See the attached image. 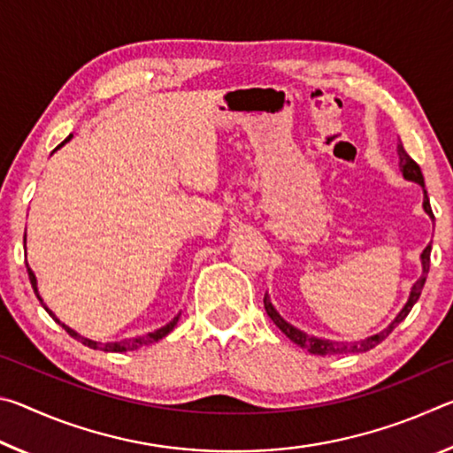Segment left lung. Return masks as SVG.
<instances>
[{"mask_svg": "<svg viewBox=\"0 0 453 453\" xmlns=\"http://www.w3.org/2000/svg\"><path fill=\"white\" fill-rule=\"evenodd\" d=\"M397 156H400V172L403 173V178L408 181H413V183H419L421 189H424V211L427 213L429 218L434 219V213H432V205H429V197H427V191H426V183H424V175H421V170L419 165L413 162V159L408 156V151L403 150L402 142L397 143ZM429 254H432V243L426 245V250L421 251V275L419 280L413 283L411 286V291H410V297L408 302H405L403 308L400 310V313L394 318L392 324H389L388 327H383L381 332L373 334L370 337H365V340H357V342H335V340H326V337H316V335H310L302 332V329H297L296 326H291L289 321L283 319L280 316V311L273 308V303L270 300V296H264V308L267 311V316L272 318V321L275 326H278L283 334H286L291 342L297 343V346L308 349L310 354H316V356H332V354H362V351H367L378 346V343H381L386 337L394 332V329L402 324V321L408 318V313L411 311L413 305H416V302L419 300L421 296V289H424V283H426V278H427V272H429Z\"/></svg>", "mask_w": 453, "mask_h": 453, "instance_id": "8db88e82", "label": "left lung"}]
</instances>
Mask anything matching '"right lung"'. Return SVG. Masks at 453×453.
Listing matches in <instances>:
<instances>
[{
	"instance_id": "add662e5",
	"label": "right lung",
	"mask_w": 453,
	"mask_h": 453,
	"mask_svg": "<svg viewBox=\"0 0 453 453\" xmlns=\"http://www.w3.org/2000/svg\"><path fill=\"white\" fill-rule=\"evenodd\" d=\"M72 134L65 137L64 142H61L56 150H59L61 145H65L67 142L72 140ZM53 150V151H56ZM24 248H26V235H24ZM26 267H27V275H29V283H32V288H34V291H35V296H37V300H40V303L43 305V310L50 313V316L58 321V324L65 329L67 334H70L73 340H78V342H81L83 346H88V348H91V349H99V351H134V349H140V348H143V346H151V343H156V342H159L162 340V337H165L167 334L172 332V329L175 327V324H178V319H180V316L181 313H178V316H175L170 324H165L164 327H159V329H156V332H150V334H145V335H135V337H126V340H119V342H96V340H89V337H83L81 334H78L75 332V329H72L70 326H65L64 321H59L58 319V316L56 313H53L48 305L43 303V300H42V296H40V289H37V278H35V273L32 272V267H29V264H26Z\"/></svg>"
}]
</instances>
